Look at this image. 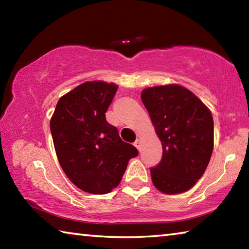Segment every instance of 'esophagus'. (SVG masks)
<instances>
[{"mask_svg": "<svg viewBox=\"0 0 249 249\" xmlns=\"http://www.w3.org/2000/svg\"><path fill=\"white\" fill-rule=\"evenodd\" d=\"M134 146L136 147V148H137L138 150H141V141H140V140L135 141V142H134Z\"/></svg>", "mask_w": 249, "mask_h": 249, "instance_id": "esophagus-1", "label": "esophagus"}]
</instances>
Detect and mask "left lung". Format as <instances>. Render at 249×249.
Wrapping results in <instances>:
<instances>
[{
  "label": "left lung",
  "mask_w": 249,
  "mask_h": 249,
  "mask_svg": "<svg viewBox=\"0 0 249 249\" xmlns=\"http://www.w3.org/2000/svg\"><path fill=\"white\" fill-rule=\"evenodd\" d=\"M142 101L162 145L161 160L150 168L154 185L167 195L189 190L203 176L213 151L210 109L178 84L147 88Z\"/></svg>",
  "instance_id": "obj_1"
}]
</instances>
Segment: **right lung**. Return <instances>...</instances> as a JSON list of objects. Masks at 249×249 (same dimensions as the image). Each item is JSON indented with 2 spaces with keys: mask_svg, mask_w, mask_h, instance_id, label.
Returning <instances> with one entry per match:
<instances>
[{
  "mask_svg": "<svg viewBox=\"0 0 249 249\" xmlns=\"http://www.w3.org/2000/svg\"><path fill=\"white\" fill-rule=\"evenodd\" d=\"M114 83L88 81L59 99L50 130L59 163L71 182L92 195L116 188L138 150L105 119Z\"/></svg>",
  "mask_w": 249,
  "mask_h": 249,
  "instance_id": "obj_1",
  "label": "right lung"
}]
</instances>
